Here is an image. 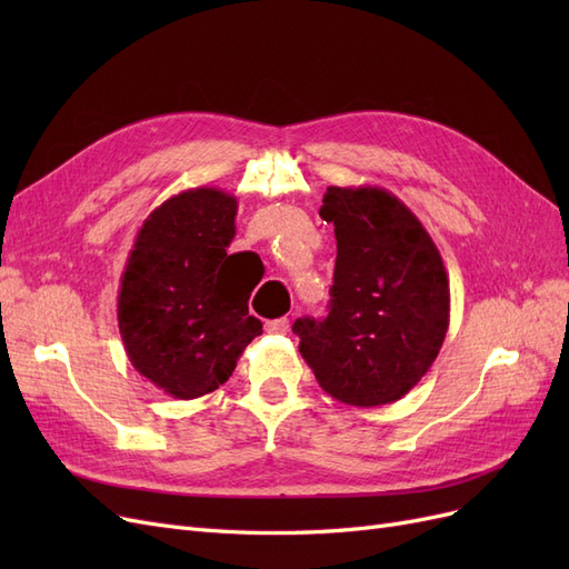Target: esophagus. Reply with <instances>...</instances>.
Returning a JSON list of instances; mask_svg holds the SVG:
<instances>
[{
    "label": "esophagus",
    "instance_id": "esophagus-1",
    "mask_svg": "<svg viewBox=\"0 0 569 569\" xmlns=\"http://www.w3.org/2000/svg\"><path fill=\"white\" fill-rule=\"evenodd\" d=\"M266 332H270V335H287L289 332V320L287 318L266 320Z\"/></svg>",
    "mask_w": 569,
    "mask_h": 569
}]
</instances>
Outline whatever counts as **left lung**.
I'll return each instance as SVG.
<instances>
[{
    "label": "left lung",
    "mask_w": 569,
    "mask_h": 569,
    "mask_svg": "<svg viewBox=\"0 0 569 569\" xmlns=\"http://www.w3.org/2000/svg\"><path fill=\"white\" fill-rule=\"evenodd\" d=\"M320 218L337 237L330 313L295 322L299 351L332 399L360 408L399 401L432 368L449 330L441 253L382 187H327Z\"/></svg>",
    "instance_id": "1"
}]
</instances>
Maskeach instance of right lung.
Returning <instances> with one entry per match:
<instances>
[{"mask_svg":"<svg viewBox=\"0 0 569 569\" xmlns=\"http://www.w3.org/2000/svg\"><path fill=\"white\" fill-rule=\"evenodd\" d=\"M237 199L197 187L142 222L118 289V330L134 370L173 399H199L230 380L263 322L249 316L261 261L228 253Z\"/></svg>","mask_w":569,"mask_h":569,"instance_id":"right-lung-1","label":"right lung"}]
</instances>
